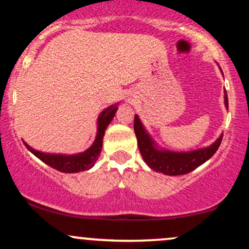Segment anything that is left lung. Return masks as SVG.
Returning a JSON list of instances; mask_svg holds the SVG:
<instances>
[{"label": "left lung", "mask_w": 249, "mask_h": 249, "mask_svg": "<svg viewBox=\"0 0 249 249\" xmlns=\"http://www.w3.org/2000/svg\"><path fill=\"white\" fill-rule=\"evenodd\" d=\"M225 105L228 108V97L225 90ZM134 133H136L138 147L142 159L146 164L157 172L166 176H182L192 172L200 165L207 161L216 152L222 141V134L211 146L190 151V152H173V151L161 150L151 138L150 134L142 126L138 116H134Z\"/></svg>", "instance_id": "obj_1"}]
</instances>
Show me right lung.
Returning a JSON list of instances; mask_svg holds the SVG:
<instances>
[{
  "mask_svg": "<svg viewBox=\"0 0 249 249\" xmlns=\"http://www.w3.org/2000/svg\"><path fill=\"white\" fill-rule=\"evenodd\" d=\"M118 110L117 104L111 105L107 108H105L104 111L99 115L98 121H97V136L93 144L88 148L87 151L77 154H51V153H44L39 152V151L34 150L33 147H30L27 142H24V145L27 146L28 150L31 153L35 154L38 159H41L43 162H45L47 165H49L55 170L59 171V172L64 173H76L81 172V171H87L90 170L91 167L95 165L97 159H98L99 153L102 151L103 146V137H104L105 130L108 126L111 121L115 117V113Z\"/></svg>",
  "mask_w": 249,
  "mask_h": 249,
  "instance_id": "right-lung-1",
  "label": "right lung"
}]
</instances>
